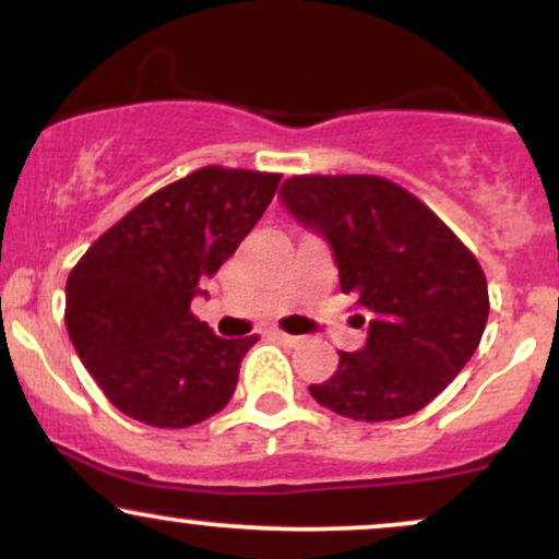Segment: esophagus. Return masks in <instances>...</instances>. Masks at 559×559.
<instances>
[{
    "mask_svg": "<svg viewBox=\"0 0 559 559\" xmlns=\"http://www.w3.org/2000/svg\"><path fill=\"white\" fill-rule=\"evenodd\" d=\"M273 336L278 338L281 344H286V346H297L301 342L299 336H292V333H284V331H273Z\"/></svg>",
    "mask_w": 559,
    "mask_h": 559,
    "instance_id": "obj_1",
    "label": "esophagus"
}]
</instances>
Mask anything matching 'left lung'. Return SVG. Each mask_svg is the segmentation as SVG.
<instances>
[{"instance_id":"left-lung-1","label":"left lung","mask_w":559,"mask_h":559,"mask_svg":"<svg viewBox=\"0 0 559 559\" xmlns=\"http://www.w3.org/2000/svg\"><path fill=\"white\" fill-rule=\"evenodd\" d=\"M281 197L329 239L342 292L373 318L365 349L338 352L336 373L312 383V400L365 423L418 413L484 336L489 288L476 254L389 178L292 176Z\"/></svg>"}]
</instances>
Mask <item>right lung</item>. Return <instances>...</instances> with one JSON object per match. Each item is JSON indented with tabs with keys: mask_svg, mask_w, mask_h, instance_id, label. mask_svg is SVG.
<instances>
[{
	"mask_svg": "<svg viewBox=\"0 0 559 559\" xmlns=\"http://www.w3.org/2000/svg\"><path fill=\"white\" fill-rule=\"evenodd\" d=\"M278 183L281 173L199 168L139 202L75 262L66 286L70 342L128 418L189 428L234 396L258 336H215L191 299L254 228Z\"/></svg>",
	"mask_w": 559,
	"mask_h": 559,
	"instance_id": "obj_1",
	"label": "right lung"
}]
</instances>
